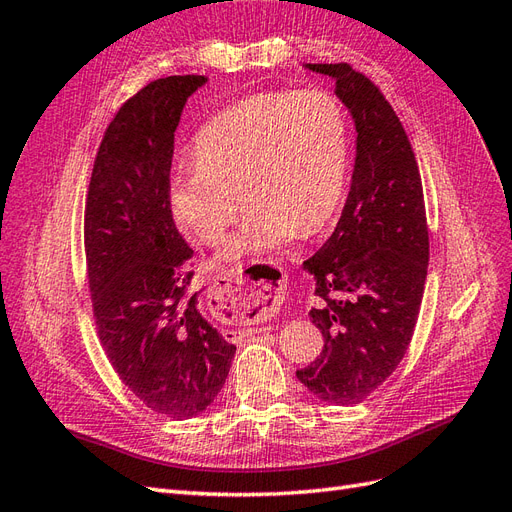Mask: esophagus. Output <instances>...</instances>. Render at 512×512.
<instances>
[{
	"mask_svg": "<svg viewBox=\"0 0 512 512\" xmlns=\"http://www.w3.org/2000/svg\"><path fill=\"white\" fill-rule=\"evenodd\" d=\"M258 278L241 269H230L213 282L209 308L222 321L262 323L280 310L284 299L282 273L273 267H258Z\"/></svg>",
	"mask_w": 512,
	"mask_h": 512,
	"instance_id": "1",
	"label": "esophagus"
}]
</instances>
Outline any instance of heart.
Returning <instances> with one entry per match:
<instances>
[{"instance_id":"obj_1","label":"heart","mask_w":512,"mask_h":512,"mask_svg":"<svg viewBox=\"0 0 512 512\" xmlns=\"http://www.w3.org/2000/svg\"><path fill=\"white\" fill-rule=\"evenodd\" d=\"M349 127L323 90L250 94L215 114L196 135V159L176 163L172 215L193 239H224L237 191L245 213L219 262H258L299 237L319 232L342 200Z\"/></svg>"}]
</instances>
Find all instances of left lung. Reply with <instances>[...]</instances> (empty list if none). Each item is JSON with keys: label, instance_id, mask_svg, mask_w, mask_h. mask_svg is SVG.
I'll return each instance as SVG.
<instances>
[{"label": "left lung", "instance_id": "obj_1", "mask_svg": "<svg viewBox=\"0 0 512 512\" xmlns=\"http://www.w3.org/2000/svg\"><path fill=\"white\" fill-rule=\"evenodd\" d=\"M336 81L357 140L351 191L334 234L303 269L321 306L310 310L323 351L297 379L331 405H357L405 357L428 267L422 178L392 105L349 64H306Z\"/></svg>", "mask_w": 512, "mask_h": 512}]
</instances>
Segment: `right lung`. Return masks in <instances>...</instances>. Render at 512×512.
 <instances>
[{
	"mask_svg": "<svg viewBox=\"0 0 512 512\" xmlns=\"http://www.w3.org/2000/svg\"><path fill=\"white\" fill-rule=\"evenodd\" d=\"M202 75L150 81L103 135L86 200V265L96 331L142 403L187 420L224 388L237 347L187 293L193 250L170 209L174 131Z\"/></svg>",
	"mask_w": 512,
	"mask_h": 512,
	"instance_id": "add662e5",
	"label": "right lung"
}]
</instances>
